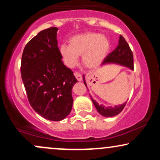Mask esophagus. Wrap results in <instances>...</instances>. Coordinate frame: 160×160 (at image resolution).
Returning a JSON list of instances; mask_svg holds the SVG:
<instances>
[{"label":"esophagus","instance_id":"34e87169","mask_svg":"<svg viewBox=\"0 0 160 160\" xmlns=\"http://www.w3.org/2000/svg\"><path fill=\"white\" fill-rule=\"evenodd\" d=\"M74 76L75 78H77V80H78V81H81L82 79V76L81 75V74L79 72H75L74 73Z\"/></svg>","mask_w":160,"mask_h":160}]
</instances>
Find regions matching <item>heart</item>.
<instances>
[{
    "mask_svg": "<svg viewBox=\"0 0 160 160\" xmlns=\"http://www.w3.org/2000/svg\"><path fill=\"white\" fill-rule=\"evenodd\" d=\"M110 41L105 36L96 32L76 34L69 39V45L62 44L59 53L65 64L74 67L82 56V64L89 68H95L102 63L110 49Z\"/></svg>",
    "mask_w": 160,
    "mask_h": 160,
    "instance_id": "b5f03b06",
    "label": "heart"
}]
</instances>
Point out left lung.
<instances>
[{
	"instance_id": "1",
	"label": "left lung",
	"mask_w": 160,
	"mask_h": 160,
	"mask_svg": "<svg viewBox=\"0 0 160 160\" xmlns=\"http://www.w3.org/2000/svg\"><path fill=\"white\" fill-rule=\"evenodd\" d=\"M110 62H115V63L120 64V65L129 68L132 70H134V62H133V53L130 49L128 43L124 39L122 35L120 37L119 44L116 47L113 51L108 55V56L103 60L102 64L110 63ZM84 84L86 86V83L84 80ZM92 101L95 108L100 114L104 117H113L120 113L123 110L126 106V102L122 105L116 106L115 108H106L103 105H99L94 100Z\"/></svg>"
}]
</instances>
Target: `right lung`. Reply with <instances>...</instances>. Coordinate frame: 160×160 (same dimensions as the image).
<instances>
[{
    "label": "right lung",
    "instance_id": "right-lung-1",
    "mask_svg": "<svg viewBox=\"0 0 160 160\" xmlns=\"http://www.w3.org/2000/svg\"><path fill=\"white\" fill-rule=\"evenodd\" d=\"M58 28L41 31L24 48L22 79L33 109L45 119L60 121L71 113V89L78 82L74 72L62 61L56 34Z\"/></svg>",
    "mask_w": 160,
    "mask_h": 160
}]
</instances>
